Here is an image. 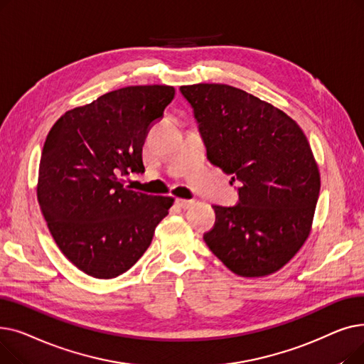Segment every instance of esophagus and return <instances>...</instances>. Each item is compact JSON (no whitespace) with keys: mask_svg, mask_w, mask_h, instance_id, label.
Masks as SVG:
<instances>
[{"mask_svg":"<svg viewBox=\"0 0 364 364\" xmlns=\"http://www.w3.org/2000/svg\"><path fill=\"white\" fill-rule=\"evenodd\" d=\"M193 203H195V200H190V199H177V205H178L180 208H183V209L190 208Z\"/></svg>","mask_w":364,"mask_h":364,"instance_id":"esophagus-1","label":"esophagus"}]
</instances>
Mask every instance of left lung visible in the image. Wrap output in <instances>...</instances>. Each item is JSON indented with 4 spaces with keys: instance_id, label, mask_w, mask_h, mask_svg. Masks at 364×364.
I'll list each match as a JSON object with an SVG mask.
<instances>
[{
    "instance_id": "1",
    "label": "left lung",
    "mask_w": 364,
    "mask_h": 364,
    "mask_svg": "<svg viewBox=\"0 0 364 364\" xmlns=\"http://www.w3.org/2000/svg\"><path fill=\"white\" fill-rule=\"evenodd\" d=\"M206 156L239 183V203L214 205L203 235L213 254L240 277H264L288 264L309 239L320 172L301 127L255 95L225 84L183 85Z\"/></svg>"
}]
</instances>
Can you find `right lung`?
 Wrapping results in <instances>:
<instances>
[{
  "label": "right lung",
  "instance_id": "1",
  "mask_svg": "<svg viewBox=\"0 0 364 364\" xmlns=\"http://www.w3.org/2000/svg\"><path fill=\"white\" fill-rule=\"evenodd\" d=\"M169 85H131L65 112L46 139L36 198L62 254L95 279H113L136 264L171 196L134 192L122 177L143 172L150 127L174 99Z\"/></svg>",
  "mask_w": 364,
  "mask_h": 364
}]
</instances>
